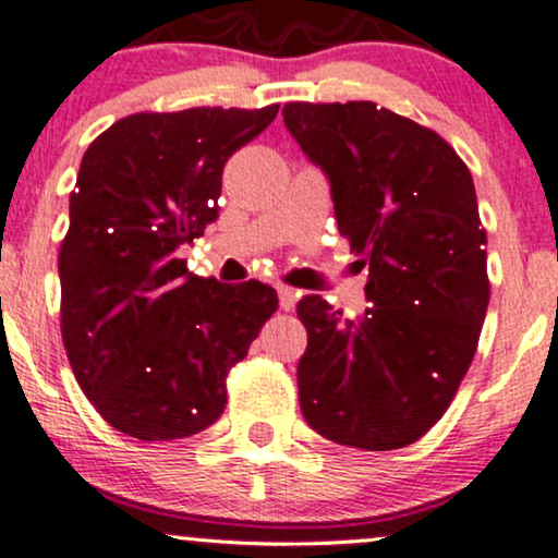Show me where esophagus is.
<instances>
[{"label":"esophagus","instance_id":"esophagus-1","mask_svg":"<svg viewBox=\"0 0 558 558\" xmlns=\"http://www.w3.org/2000/svg\"><path fill=\"white\" fill-rule=\"evenodd\" d=\"M296 296H299V293L293 291V288H288V286H278V304H280V310L291 312L293 306H296Z\"/></svg>","mask_w":558,"mask_h":558}]
</instances>
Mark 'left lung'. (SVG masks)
<instances>
[{
    "label": "left lung",
    "instance_id": "left-lung-1",
    "mask_svg": "<svg viewBox=\"0 0 558 558\" xmlns=\"http://www.w3.org/2000/svg\"><path fill=\"white\" fill-rule=\"evenodd\" d=\"M283 123L325 172L338 230L369 265L360 319L319 296L299 301L301 414L341 446H409L444 417L488 310L475 183L438 133L375 101H291Z\"/></svg>",
    "mask_w": 558,
    "mask_h": 558
}]
</instances>
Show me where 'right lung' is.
Returning <instances> with one entry per match:
<instances>
[{
    "mask_svg": "<svg viewBox=\"0 0 558 558\" xmlns=\"http://www.w3.org/2000/svg\"><path fill=\"white\" fill-rule=\"evenodd\" d=\"M278 114L194 107L118 120L81 159L60 248L62 341L75 380L114 430L189 438L226 409L278 293L189 272L178 248L217 220L222 168Z\"/></svg>",
    "mask_w": 558,
    "mask_h": 558,
    "instance_id": "add662e5",
    "label": "right lung"
}]
</instances>
